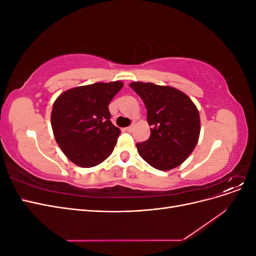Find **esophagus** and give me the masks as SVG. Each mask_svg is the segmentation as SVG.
<instances>
[{"mask_svg": "<svg viewBox=\"0 0 256 256\" xmlns=\"http://www.w3.org/2000/svg\"><path fill=\"white\" fill-rule=\"evenodd\" d=\"M132 130H134V125H131V126L126 128V131H128V132H131V131H132Z\"/></svg>", "mask_w": 256, "mask_h": 256, "instance_id": "esophagus-1", "label": "esophagus"}]
</instances>
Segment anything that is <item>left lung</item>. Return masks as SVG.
<instances>
[{"label": "left lung", "instance_id": "1", "mask_svg": "<svg viewBox=\"0 0 256 256\" xmlns=\"http://www.w3.org/2000/svg\"><path fill=\"white\" fill-rule=\"evenodd\" d=\"M130 88L140 96L147 110L150 138L136 143L138 152L152 168L168 171L180 166L196 148L200 120L196 106L172 86L132 82Z\"/></svg>", "mask_w": 256, "mask_h": 256}]
</instances>
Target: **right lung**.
Segmentation results:
<instances>
[{"instance_id": "obj_1", "label": "right lung", "mask_w": 256, "mask_h": 256, "mask_svg": "<svg viewBox=\"0 0 256 256\" xmlns=\"http://www.w3.org/2000/svg\"><path fill=\"white\" fill-rule=\"evenodd\" d=\"M122 86V81L83 85L65 90L54 102V138L76 166H95L112 154L120 130L110 120L109 104Z\"/></svg>"}]
</instances>
